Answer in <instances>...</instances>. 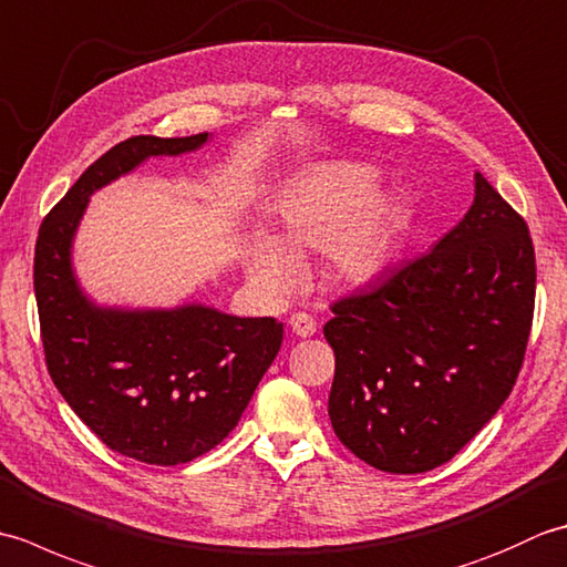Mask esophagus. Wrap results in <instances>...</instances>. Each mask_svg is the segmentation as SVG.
I'll return each instance as SVG.
<instances>
[{"instance_id":"esophagus-1","label":"esophagus","mask_w":567,"mask_h":567,"mask_svg":"<svg viewBox=\"0 0 567 567\" xmlns=\"http://www.w3.org/2000/svg\"><path fill=\"white\" fill-rule=\"evenodd\" d=\"M290 329L299 339H307V336H315L317 333V321L311 319V315L307 311H295L290 317Z\"/></svg>"}]
</instances>
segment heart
Here are the masks:
<instances>
[{
    "mask_svg": "<svg viewBox=\"0 0 567 567\" xmlns=\"http://www.w3.org/2000/svg\"><path fill=\"white\" fill-rule=\"evenodd\" d=\"M375 189L378 173L355 163L321 165L299 179L277 202V228L285 246L270 236L252 240L248 256L252 280L270 295L290 292L299 280L295 252L327 250L336 239L340 244L333 248V260L348 280H365L375 275L390 256L396 219H400L396 204L380 199L355 225L352 223L365 209ZM351 223L353 229L347 227Z\"/></svg>",
    "mask_w": 567,
    "mask_h": 567,
    "instance_id": "b5f03b06",
    "label": "heart"
}]
</instances>
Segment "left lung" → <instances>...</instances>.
<instances>
[{"label": "left lung", "instance_id": "left-lung-1", "mask_svg": "<svg viewBox=\"0 0 567 567\" xmlns=\"http://www.w3.org/2000/svg\"><path fill=\"white\" fill-rule=\"evenodd\" d=\"M534 299L524 216L475 173L473 207L433 250L331 305L336 436L382 473L449 463L519 378Z\"/></svg>", "mask_w": 567, "mask_h": 567}]
</instances>
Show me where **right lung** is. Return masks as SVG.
Wrapping results in <instances>:
<instances>
[{
    "instance_id": "obj_1",
    "label": "right lung",
    "mask_w": 567,
    "mask_h": 567,
    "mask_svg": "<svg viewBox=\"0 0 567 567\" xmlns=\"http://www.w3.org/2000/svg\"><path fill=\"white\" fill-rule=\"evenodd\" d=\"M207 138L134 136L116 143L48 212L35 240L33 290L53 384L102 443L148 465L195 461L234 431L280 351L282 323L202 305L97 307L72 275L70 248L94 189L151 155L195 151Z\"/></svg>"
}]
</instances>
